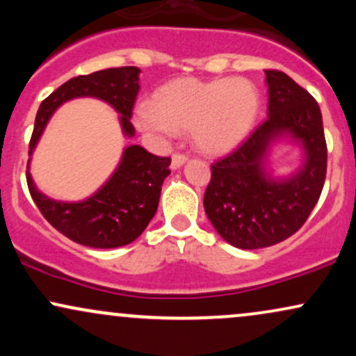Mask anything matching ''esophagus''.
Wrapping results in <instances>:
<instances>
[{"label": "esophagus", "instance_id": "34e87169", "mask_svg": "<svg viewBox=\"0 0 356 356\" xmlns=\"http://www.w3.org/2000/svg\"><path fill=\"white\" fill-rule=\"evenodd\" d=\"M187 162V157L184 154H174L172 161H170V169H181V167Z\"/></svg>", "mask_w": 356, "mask_h": 356}]
</instances>
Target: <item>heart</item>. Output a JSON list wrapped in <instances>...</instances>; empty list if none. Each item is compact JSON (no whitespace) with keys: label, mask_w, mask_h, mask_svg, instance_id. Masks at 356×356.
<instances>
[{"label":"heart","mask_w":356,"mask_h":356,"mask_svg":"<svg viewBox=\"0 0 356 356\" xmlns=\"http://www.w3.org/2000/svg\"><path fill=\"white\" fill-rule=\"evenodd\" d=\"M259 110V88L243 76L177 79L159 88L154 102L138 104L134 120L157 138L189 130L195 149L222 155L246 140Z\"/></svg>","instance_id":"b5f03b06"}]
</instances>
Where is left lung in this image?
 Listing matches in <instances>:
<instances>
[{
	"instance_id": "8db88e82",
	"label": "left lung",
	"mask_w": 356,
	"mask_h": 356,
	"mask_svg": "<svg viewBox=\"0 0 356 356\" xmlns=\"http://www.w3.org/2000/svg\"><path fill=\"white\" fill-rule=\"evenodd\" d=\"M268 118L236 152L211 165L204 209L231 246L261 249L293 236L320 199L326 142L316 100L283 72L266 70ZM300 147L302 164L288 176L268 167L272 147Z\"/></svg>"
}]
</instances>
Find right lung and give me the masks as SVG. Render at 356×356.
Returning <instances> with one entry per match:
<instances>
[{"instance_id":"1","label":"right lung","mask_w":356,"mask_h":356,"mask_svg":"<svg viewBox=\"0 0 356 356\" xmlns=\"http://www.w3.org/2000/svg\"><path fill=\"white\" fill-rule=\"evenodd\" d=\"M138 75L137 67H122L75 76L47 97L36 113L28 152V189L43 218L61 234L83 246H127L145 231L157 212L162 184L170 174V159L157 157L137 144L127 145L115 170L93 194L81 201H56L36 187L30 172L31 155L53 113L67 102L85 97L108 104L118 113L124 137L132 138L136 129L130 118L140 88Z\"/></svg>"}]
</instances>
